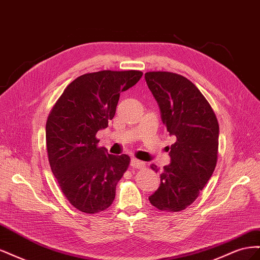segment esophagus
<instances>
[{"label":"esophagus","mask_w":260,"mask_h":260,"mask_svg":"<svg viewBox=\"0 0 260 260\" xmlns=\"http://www.w3.org/2000/svg\"><path fill=\"white\" fill-rule=\"evenodd\" d=\"M130 164H131V166L133 168H136V169L143 168L145 166V162L144 161H141V160H139L137 158H131V162Z\"/></svg>","instance_id":"obj_1"}]
</instances>
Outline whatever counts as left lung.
<instances>
[{"label": "left lung", "instance_id": "1", "mask_svg": "<svg viewBox=\"0 0 260 260\" xmlns=\"http://www.w3.org/2000/svg\"><path fill=\"white\" fill-rule=\"evenodd\" d=\"M145 81L176 141L167 146L170 162L159 171L160 184L148 200L159 210L180 211L198 199L216 168L219 124L206 99L185 77L149 72ZM152 169L158 171L155 165Z\"/></svg>", "mask_w": 260, "mask_h": 260}]
</instances>
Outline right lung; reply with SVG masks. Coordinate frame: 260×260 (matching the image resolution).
<instances>
[{
    "label": "right lung",
    "instance_id": "right-lung-1",
    "mask_svg": "<svg viewBox=\"0 0 260 260\" xmlns=\"http://www.w3.org/2000/svg\"><path fill=\"white\" fill-rule=\"evenodd\" d=\"M143 73L103 72L78 77L61 94L46 121L45 138L53 175L72 205L96 214L112 205L116 185L130 157L98 147V131L108 127L120 93L135 85Z\"/></svg>",
    "mask_w": 260,
    "mask_h": 260
}]
</instances>
